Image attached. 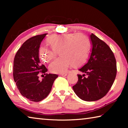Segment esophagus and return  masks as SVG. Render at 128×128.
Listing matches in <instances>:
<instances>
[{
  "instance_id": "34e87169",
  "label": "esophagus",
  "mask_w": 128,
  "mask_h": 128,
  "mask_svg": "<svg viewBox=\"0 0 128 128\" xmlns=\"http://www.w3.org/2000/svg\"><path fill=\"white\" fill-rule=\"evenodd\" d=\"M60 75L62 76H66L67 75V73H61V74H60Z\"/></svg>"
}]
</instances>
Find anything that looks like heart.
Listing matches in <instances>:
<instances>
[{
	"label": "heart",
	"instance_id": "obj_1",
	"mask_svg": "<svg viewBox=\"0 0 128 128\" xmlns=\"http://www.w3.org/2000/svg\"><path fill=\"white\" fill-rule=\"evenodd\" d=\"M47 42L51 48L41 45L38 55L43 62H48L60 48L59 54L61 56L49 66L50 70L55 73H64L73 65L78 66L85 63L92 47L90 39L82 33L54 34L48 38Z\"/></svg>",
	"mask_w": 128,
	"mask_h": 128
}]
</instances>
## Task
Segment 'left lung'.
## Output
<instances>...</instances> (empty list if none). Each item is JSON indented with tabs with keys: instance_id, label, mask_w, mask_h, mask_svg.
Segmentation results:
<instances>
[{
	"instance_id": "obj_1",
	"label": "left lung",
	"mask_w": 128,
	"mask_h": 128,
	"mask_svg": "<svg viewBox=\"0 0 128 128\" xmlns=\"http://www.w3.org/2000/svg\"><path fill=\"white\" fill-rule=\"evenodd\" d=\"M92 52L88 63L79 70L77 83L73 86L78 96L85 101L102 98L113 85L117 73L116 61L113 52L106 43L94 34L90 35ZM85 75H87L86 77Z\"/></svg>"
}]
</instances>
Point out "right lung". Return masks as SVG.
Returning a JSON list of instances; mask_svg holds the SVG:
<instances>
[{
	"label": "right lung",
	"instance_id": "add662e5",
	"mask_svg": "<svg viewBox=\"0 0 128 128\" xmlns=\"http://www.w3.org/2000/svg\"><path fill=\"white\" fill-rule=\"evenodd\" d=\"M46 34L34 36L23 43L14 56L13 76L17 88L30 101L40 102L48 96L58 75L45 73L47 69L41 64L38 55L40 43ZM40 72L46 74L38 80Z\"/></svg>",
	"mask_w": 128,
	"mask_h": 128
}]
</instances>
